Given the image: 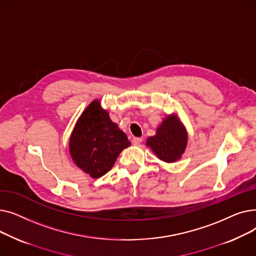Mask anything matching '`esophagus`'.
<instances>
[{
    "instance_id": "1",
    "label": "esophagus",
    "mask_w": 256,
    "mask_h": 256,
    "mask_svg": "<svg viewBox=\"0 0 256 256\" xmlns=\"http://www.w3.org/2000/svg\"><path fill=\"white\" fill-rule=\"evenodd\" d=\"M132 144H134V145H139V144L142 142V138H138V137H136V138H132Z\"/></svg>"
}]
</instances>
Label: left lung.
<instances>
[{
    "label": "left lung",
    "mask_w": 256,
    "mask_h": 256,
    "mask_svg": "<svg viewBox=\"0 0 256 256\" xmlns=\"http://www.w3.org/2000/svg\"><path fill=\"white\" fill-rule=\"evenodd\" d=\"M188 144V132L176 114L167 115L156 130L148 137L146 145L158 158L166 163H174L184 154Z\"/></svg>",
    "instance_id": "left-lung-1"
}]
</instances>
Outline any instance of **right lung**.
I'll return each instance as SVG.
<instances>
[{
  "label": "right lung",
  "mask_w": 256,
  "mask_h": 256,
  "mask_svg": "<svg viewBox=\"0 0 256 256\" xmlns=\"http://www.w3.org/2000/svg\"><path fill=\"white\" fill-rule=\"evenodd\" d=\"M130 145L126 134L98 100L91 102L78 118L68 143L74 163L92 178L110 171L120 152Z\"/></svg>",
  "instance_id": "right-lung-1"
}]
</instances>
